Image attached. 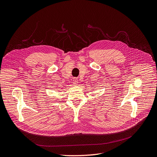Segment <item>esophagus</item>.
Instances as JSON below:
<instances>
[{"instance_id":"1","label":"esophagus","mask_w":157,"mask_h":157,"mask_svg":"<svg viewBox=\"0 0 157 157\" xmlns=\"http://www.w3.org/2000/svg\"><path fill=\"white\" fill-rule=\"evenodd\" d=\"M77 83H78V79L77 78H73V83L74 85H76V84H77Z\"/></svg>"}]
</instances>
